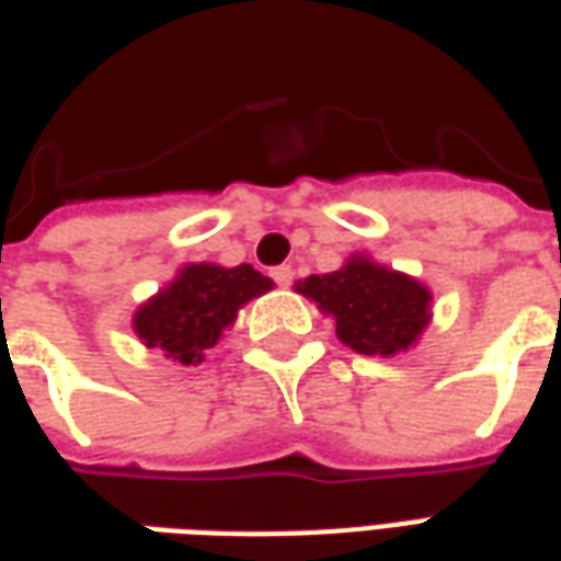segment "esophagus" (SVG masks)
<instances>
[{"label": "esophagus", "instance_id": "esophagus-1", "mask_svg": "<svg viewBox=\"0 0 561 561\" xmlns=\"http://www.w3.org/2000/svg\"><path fill=\"white\" fill-rule=\"evenodd\" d=\"M270 276H273V282H276V285H282V288H285V285H291V279H294L291 264H279V267H273L270 270Z\"/></svg>", "mask_w": 561, "mask_h": 561}]
</instances>
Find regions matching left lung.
Returning a JSON list of instances; mask_svg holds the SVG:
<instances>
[{
	"label": "left lung",
	"mask_w": 561,
	"mask_h": 561,
	"mask_svg": "<svg viewBox=\"0 0 561 561\" xmlns=\"http://www.w3.org/2000/svg\"><path fill=\"white\" fill-rule=\"evenodd\" d=\"M300 294L336 318L340 340L360 354L402 352L430 321V291L423 285L360 255L336 273L300 282Z\"/></svg>",
	"instance_id": "8db88e82"
}]
</instances>
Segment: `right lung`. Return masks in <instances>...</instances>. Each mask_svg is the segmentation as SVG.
Wrapping results in <instances>:
<instances>
[{
  "label": "right lung",
  "mask_w": 561,
  "mask_h": 561,
  "mask_svg": "<svg viewBox=\"0 0 561 561\" xmlns=\"http://www.w3.org/2000/svg\"><path fill=\"white\" fill-rule=\"evenodd\" d=\"M270 288L273 282L249 264L233 270L188 264L159 297L140 306L135 330L149 348H161L185 366L201 364L221 330L233 324L237 309Z\"/></svg>",
  "instance_id": "right-lung-1"
}]
</instances>
